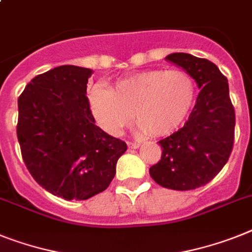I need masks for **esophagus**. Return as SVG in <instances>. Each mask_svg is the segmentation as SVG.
<instances>
[{"instance_id": "34e87169", "label": "esophagus", "mask_w": 252, "mask_h": 252, "mask_svg": "<svg viewBox=\"0 0 252 252\" xmlns=\"http://www.w3.org/2000/svg\"><path fill=\"white\" fill-rule=\"evenodd\" d=\"M139 146H141V142H138V141H129L128 142V147L129 149H138Z\"/></svg>"}]
</instances>
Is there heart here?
<instances>
[{
  "instance_id": "heart-1",
  "label": "heart",
  "mask_w": 252,
  "mask_h": 252,
  "mask_svg": "<svg viewBox=\"0 0 252 252\" xmlns=\"http://www.w3.org/2000/svg\"><path fill=\"white\" fill-rule=\"evenodd\" d=\"M196 100V82L182 69L146 70L116 80L110 88L94 87L90 105L97 124L118 134L132 118L155 136L169 134L182 126Z\"/></svg>"
}]
</instances>
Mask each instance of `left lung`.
<instances>
[{
  "mask_svg": "<svg viewBox=\"0 0 252 252\" xmlns=\"http://www.w3.org/2000/svg\"><path fill=\"white\" fill-rule=\"evenodd\" d=\"M166 60L191 74L201 91L185 126L158 141L161 158L150 168V175L161 187L196 189L220 172L233 149L236 115L229 86L219 67L206 59L175 52Z\"/></svg>",
  "mask_w": 252,
  "mask_h": 252,
  "instance_id": "left-lung-1",
  "label": "left lung"
}]
</instances>
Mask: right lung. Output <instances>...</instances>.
<instances>
[{"label":"right lung","instance_id":"obj_1","mask_svg":"<svg viewBox=\"0 0 252 252\" xmlns=\"http://www.w3.org/2000/svg\"><path fill=\"white\" fill-rule=\"evenodd\" d=\"M92 70L63 65L32 79L19 96L22 156L38 185L65 200L105 191L126 143L94 124L87 97Z\"/></svg>","mask_w":252,"mask_h":252}]
</instances>
